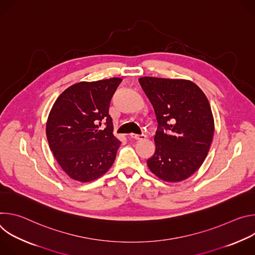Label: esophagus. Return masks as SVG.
<instances>
[{
  "label": "esophagus",
  "mask_w": 255,
  "mask_h": 255,
  "mask_svg": "<svg viewBox=\"0 0 255 255\" xmlns=\"http://www.w3.org/2000/svg\"><path fill=\"white\" fill-rule=\"evenodd\" d=\"M130 137H131V138H134V139H136V140H143V139L146 138V135H145V134H141V135H139V134L131 133V134H130Z\"/></svg>",
  "instance_id": "34e87169"
}]
</instances>
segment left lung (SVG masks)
Wrapping results in <instances>:
<instances>
[{"mask_svg": "<svg viewBox=\"0 0 255 255\" xmlns=\"http://www.w3.org/2000/svg\"><path fill=\"white\" fill-rule=\"evenodd\" d=\"M139 83L151 102L157 131L151 172L169 183L184 180L204 162L214 136L210 103L193 82L143 77Z\"/></svg>", "mask_w": 255, "mask_h": 255, "instance_id": "left-lung-1", "label": "left lung"}]
</instances>
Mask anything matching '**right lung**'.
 <instances>
[{"mask_svg":"<svg viewBox=\"0 0 255 255\" xmlns=\"http://www.w3.org/2000/svg\"><path fill=\"white\" fill-rule=\"evenodd\" d=\"M122 79L81 82L67 88L52 106L46 123L49 147L62 170L88 183L105 174L121 141L113 134L111 99ZM103 122L105 129H101Z\"/></svg>","mask_w":255,"mask_h":255,"instance_id":"add662e5","label":"right lung"}]
</instances>
